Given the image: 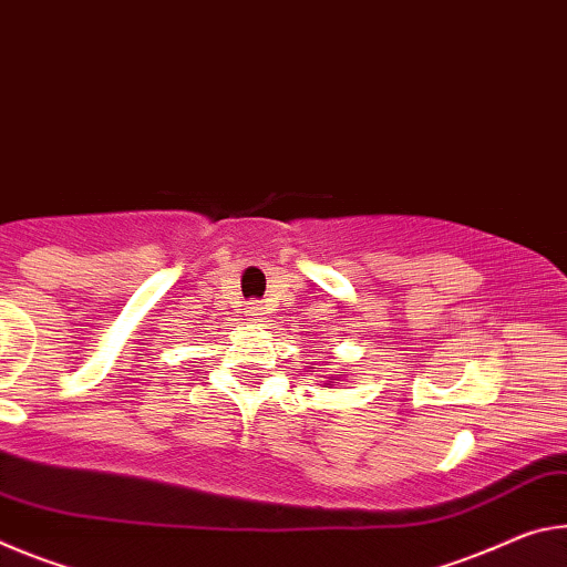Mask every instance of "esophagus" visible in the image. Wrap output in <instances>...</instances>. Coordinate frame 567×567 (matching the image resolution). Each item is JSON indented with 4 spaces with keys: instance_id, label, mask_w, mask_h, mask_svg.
<instances>
[{
    "instance_id": "obj_1",
    "label": "esophagus",
    "mask_w": 567,
    "mask_h": 567,
    "mask_svg": "<svg viewBox=\"0 0 567 567\" xmlns=\"http://www.w3.org/2000/svg\"><path fill=\"white\" fill-rule=\"evenodd\" d=\"M246 317H250V319H261V317H264L261 303H248V306H246Z\"/></svg>"
}]
</instances>
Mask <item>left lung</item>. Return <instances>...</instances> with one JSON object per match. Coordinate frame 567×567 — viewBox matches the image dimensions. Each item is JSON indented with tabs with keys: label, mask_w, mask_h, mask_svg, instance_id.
Masks as SVG:
<instances>
[{
	"label": "left lung",
	"mask_w": 567,
	"mask_h": 567,
	"mask_svg": "<svg viewBox=\"0 0 567 567\" xmlns=\"http://www.w3.org/2000/svg\"><path fill=\"white\" fill-rule=\"evenodd\" d=\"M329 364H331V361H323V367H329ZM309 369H317V367H309ZM323 377H327L323 382H327L329 386H337V384L344 382V379H341V377H344V371H337V374H323Z\"/></svg>",
	"instance_id": "left-lung-1"
}]
</instances>
